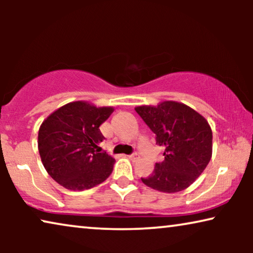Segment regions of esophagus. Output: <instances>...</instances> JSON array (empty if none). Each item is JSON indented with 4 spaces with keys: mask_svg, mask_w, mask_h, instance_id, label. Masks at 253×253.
<instances>
[{
    "mask_svg": "<svg viewBox=\"0 0 253 253\" xmlns=\"http://www.w3.org/2000/svg\"><path fill=\"white\" fill-rule=\"evenodd\" d=\"M129 159H130V160H137V159H139V154H138V153L131 154V155H129Z\"/></svg>",
    "mask_w": 253,
    "mask_h": 253,
    "instance_id": "34e87169",
    "label": "esophagus"
}]
</instances>
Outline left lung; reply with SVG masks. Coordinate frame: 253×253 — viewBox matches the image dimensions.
Listing matches in <instances>:
<instances>
[{
    "instance_id": "1",
    "label": "left lung",
    "mask_w": 253,
    "mask_h": 253,
    "mask_svg": "<svg viewBox=\"0 0 253 253\" xmlns=\"http://www.w3.org/2000/svg\"><path fill=\"white\" fill-rule=\"evenodd\" d=\"M136 112L157 134L165 148V160L141 182L150 188L174 193L189 188L202 175L212 158V129L203 115L177 101L138 106Z\"/></svg>"
}]
</instances>
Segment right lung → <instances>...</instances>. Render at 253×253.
I'll use <instances>...</instances> for the list:
<instances>
[{"instance_id": "obj_1", "label": "right lung", "mask_w": 253, "mask_h": 253, "mask_svg": "<svg viewBox=\"0 0 253 253\" xmlns=\"http://www.w3.org/2000/svg\"><path fill=\"white\" fill-rule=\"evenodd\" d=\"M114 107L72 101L50 114L40 126L38 150L50 177L72 191H83L105 182L115 159L100 147L105 139L99 126Z\"/></svg>"}]
</instances>
